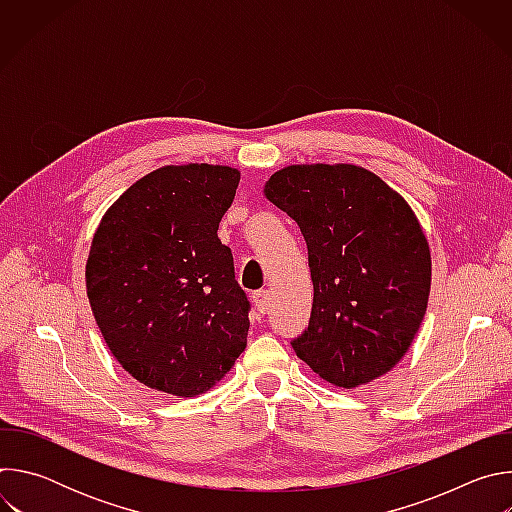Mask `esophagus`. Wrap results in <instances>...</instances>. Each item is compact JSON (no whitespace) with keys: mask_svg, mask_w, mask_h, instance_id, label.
<instances>
[{"mask_svg":"<svg viewBox=\"0 0 512 512\" xmlns=\"http://www.w3.org/2000/svg\"><path fill=\"white\" fill-rule=\"evenodd\" d=\"M253 304H255V308H257V312H259V314H265V312L269 310V304H271L269 291H267V289H259V291H255V294H253Z\"/></svg>","mask_w":512,"mask_h":512,"instance_id":"1","label":"esophagus"}]
</instances>
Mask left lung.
Instances as JSON below:
<instances>
[{
  "label": "left lung",
  "instance_id": "obj_1",
  "mask_svg": "<svg viewBox=\"0 0 512 512\" xmlns=\"http://www.w3.org/2000/svg\"><path fill=\"white\" fill-rule=\"evenodd\" d=\"M265 196L308 245L314 304L291 340L296 354L342 389L389 373L421 326L431 285L429 245L411 206L352 164L287 166Z\"/></svg>",
  "mask_w": 512,
  "mask_h": 512
}]
</instances>
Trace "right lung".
<instances>
[{"mask_svg": "<svg viewBox=\"0 0 512 512\" xmlns=\"http://www.w3.org/2000/svg\"><path fill=\"white\" fill-rule=\"evenodd\" d=\"M239 180L229 166L158 168L95 231L85 271L91 310L111 354L145 387L206 393L247 346L249 302L216 235Z\"/></svg>", "mask_w": 512, "mask_h": 512, "instance_id": "right-lung-1", "label": "right lung"}]
</instances>
